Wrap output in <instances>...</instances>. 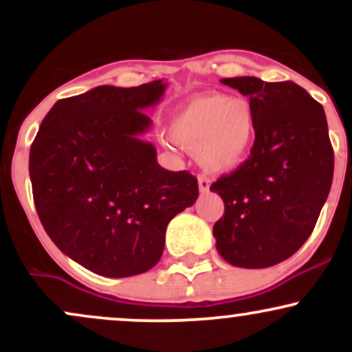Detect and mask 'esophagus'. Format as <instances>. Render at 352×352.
Masks as SVG:
<instances>
[{
    "label": "esophagus",
    "instance_id": "obj_1",
    "mask_svg": "<svg viewBox=\"0 0 352 352\" xmlns=\"http://www.w3.org/2000/svg\"><path fill=\"white\" fill-rule=\"evenodd\" d=\"M210 184H212V182H210L208 177L199 175V190H200L201 193L208 192V190H210Z\"/></svg>",
    "mask_w": 352,
    "mask_h": 352
}]
</instances>
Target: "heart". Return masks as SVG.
<instances>
[{
    "label": "heart",
    "instance_id": "obj_1",
    "mask_svg": "<svg viewBox=\"0 0 352 352\" xmlns=\"http://www.w3.org/2000/svg\"><path fill=\"white\" fill-rule=\"evenodd\" d=\"M167 134L180 147L195 151L210 172L235 170L245 162L256 140V116L246 99L200 94L173 112Z\"/></svg>",
    "mask_w": 352,
    "mask_h": 352
}]
</instances>
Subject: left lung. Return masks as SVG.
I'll list each match as a JSON object with an SVG mask.
<instances>
[{"label": "left lung", "mask_w": 352, "mask_h": 352, "mask_svg": "<svg viewBox=\"0 0 352 352\" xmlns=\"http://www.w3.org/2000/svg\"><path fill=\"white\" fill-rule=\"evenodd\" d=\"M221 82L250 99L256 140L248 159L210 187L225 204L213 236L230 265L268 268L301 248L329 195L334 152L324 109L292 80Z\"/></svg>", "instance_id": "obj_1"}]
</instances>
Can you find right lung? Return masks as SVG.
Listing matches in <instances>:
<instances>
[{"instance_id":"add662e5","label":"right lung","mask_w":352,"mask_h":352,"mask_svg":"<svg viewBox=\"0 0 352 352\" xmlns=\"http://www.w3.org/2000/svg\"><path fill=\"white\" fill-rule=\"evenodd\" d=\"M160 80L99 86L60 99L30 151L33 199L44 230L64 254L107 278L148 272L164 253L165 230L199 199L187 170H165L142 139L144 109L162 99Z\"/></svg>"}]
</instances>
